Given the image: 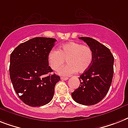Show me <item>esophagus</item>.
Returning a JSON list of instances; mask_svg holds the SVG:
<instances>
[{"instance_id":"esophagus-1","label":"esophagus","mask_w":128,"mask_h":128,"mask_svg":"<svg viewBox=\"0 0 128 128\" xmlns=\"http://www.w3.org/2000/svg\"><path fill=\"white\" fill-rule=\"evenodd\" d=\"M61 80H62L66 81L68 80V78H64V77H61Z\"/></svg>"}]
</instances>
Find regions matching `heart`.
<instances>
[{"mask_svg": "<svg viewBox=\"0 0 128 128\" xmlns=\"http://www.w3.org/2000/svg\"><path fill=\"white\" fill-rule=\"evenodd\" d=\"M66 60L68 64L59 70V74L68 76L77 71L79 73H84L92 64L93 50L87 45L77 42H69L62 44L59 50L53 48L48 53V62L53 70L62 67Z\"/></svg>", "mask_w": 128, "mask_h": 128, "instance_id": "b5f03b06", "label": "heart"}]
</instances>
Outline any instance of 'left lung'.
<instances>
[{"instance_id":"left-lung-1","label":"left lung","mask_w":128,"mask_h":128,"mask_svg":"<svg viewBox=\"0 0 128 128\" xmlns=\"http://www.w3.org/2000/svg\"><path fill=\"white\" fill-rule=\"evenodd\" d=\"M88 44L93 52L89 69L81 75L80 86L72 93L75 101L83 105H93L102 100L108 91L114 74V56L108 48L91 37L79 38Z\"/></svg>"}]
</instances>
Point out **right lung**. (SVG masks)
I'll return each mask as SVG.
<instances>
[{"label":"right lung","mask_w":128,"mask_h":128,"mask_svg":"<svg viewBox=\"0 0 128 128\" xmlns=\"http://www.w3.org/2000/svg\"><path fill=\"white\" fill-rule=\"evenodd\" d=\"M56 40L35 37L21 43L10 55V77L16 93L27 105H45L53 98L60 78L48 66L47 55Z\"/></svg>","instance_id":"right-lung-1"}]
</instances>
